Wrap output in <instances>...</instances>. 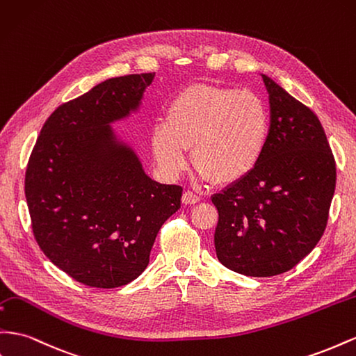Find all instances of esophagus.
Instances as JSON below:
<instances>
[{
	"mask_svg": "<svg viewBox=\"0 0 356 356\" xmlns=\"http://www.w3.org/2000/svg\"><path fill=\"white\" fill-rule=\"evenodd\" d=\"M199 200H200V195L195 193V191H191V190L184 191V195H182V202H184L186 205H193V204H197Z\"/></svg>",
	"mask_w": 356,
	"mask_h": 356,
	"instance_id": "34e87169",
	"label": "esophagus"
}]
</instances>
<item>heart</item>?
Here are the masks:
<instances>
[{"mask_svg": "<svg viewBox=\"0 0 356 356\" xmlns=\"http://www.w3.org/2000/svg\"><path fill=\"white\" fill-rule=\"evenodd\" d=\"M270 129V109L257 92L195 83L172 99L166 121L152 129L151 145L169 177L187 168L191 149L202 179L229 184L257 166Z\"/></svg>", "mask_w": 356, "mask_h": 356, "instance_id": "b5f03b06", "label": "heart"}]
</instances>
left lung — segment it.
Instances as JSON below:
<instances>
[{"mask_svg":"<svg viewBox=\"0 0 356 356\" xmlns=\"http://www.w3.org/2000/svg\"><path fill=\"white\" fill-rule=\"evenodd\" d=\"M271 129L261 161L211 200L218 261L248 277L283 274L322 238L335 190V160L319 118L262 74Z\"/></svg>","mask_w":356,"mask_h":356,"instance_id":"1","label":"left lung"}]
</instances>
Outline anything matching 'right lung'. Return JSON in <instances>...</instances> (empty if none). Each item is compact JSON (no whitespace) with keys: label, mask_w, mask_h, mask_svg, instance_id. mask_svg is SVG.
<instances>
[{"label":"right lung","mask_w":356,"mask_h":356,"mask_svg":"<svg viewBox=\"0 0 356 356\" xmlns=\"http://www.w3.org/2000/svg\"><path fill=\"white\" fill-rule=\"evenodd\" d=\"M156 73L104 81L56 108L25 172L33 234L76 282L112 289L145 270L160 227L181 207L182 187L152 181L113 121L139 108Z\"/></svg>","instance_id":"1"}]
</instances>
